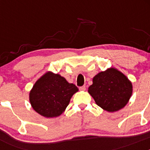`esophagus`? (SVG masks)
<instances>
[{"label": "esophagus", "mask_w": 150, "mask_h": 150, "mask_svg": "<svg viewBox=\"0 0 150 150\" xmlns=\"http://www.w3.org/2000/svg\"><path fill=\"white\" fill-rule=\"evenodd\" d=\"M79 90H81V91H85V90H86V86H83L79 87Z\"/></svg>", "instance_id": "esophagus-1"}]
</instances>
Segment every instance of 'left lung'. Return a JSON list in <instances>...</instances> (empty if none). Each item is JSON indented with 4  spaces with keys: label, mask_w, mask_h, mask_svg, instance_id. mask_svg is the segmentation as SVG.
Returning <instances> with one entry per match:
<instances>
[{
    "label": "left lung",
    "mask_w": 150,
    "mask_h": 150,
    "mask_svg": "<svg viewBox=\"0 0 150 150\" xmlns=\"http://www.w3.org/2000/svg\"><path fill=\"white\" fill-rule=\"evenodd\" d=\"M88 93L98 106L107 112H116L128 104L132 95L133 86L124 74L110 67L95 75Z\"/></svg>",
    "instance_id": "8db88e82"
}]
</instances>
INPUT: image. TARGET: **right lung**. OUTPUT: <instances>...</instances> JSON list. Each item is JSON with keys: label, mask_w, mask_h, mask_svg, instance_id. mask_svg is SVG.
Wrapping results in <instances>:
<instances>
[{"label": "right lung", "mask_w": 150, "mask_h": 150, "mask_svg": "<svg viewBox=\"0 0 150 150\" xmlns=\"http://www.w3.org/2000/svg\"><path fill=\"white\" fill-rule=\"evenodd\" d=\"M79 91L60 74L48 71L36 81L29 93L30 105L46 118L59 116L65 110L71 98Z\"/></svg>", "instance_id": "1"}]
</instances>
